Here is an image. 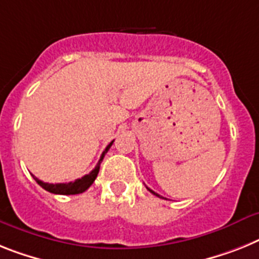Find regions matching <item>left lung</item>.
<instances>
[{
    "instance_id": "8db88e82",
    "label": "left lung",
    "mask_w": 259,
    "mask_h": 259,
    "mask_svg": "<svg viewBox=\"0 0 259 259\" xmlns=\"http://www.w3.org/2000/svg\"><path fill=\"white\" fill-rule=\"evenodd\" d=\"M146 188H147V190H149V191H150V192L153 193V195H155V196H158V197H162V196H160V195H158V193H156V192H154V191H153V190H150L149 187H146ZM162 199H164V197H162Z\"/></svg>"
}]
</instances>
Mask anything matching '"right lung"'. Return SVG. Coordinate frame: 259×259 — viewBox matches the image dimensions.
I'll use <instances>...</instances> for the list:
<instances>
[{
  "instance_id": "obj_1",
  "label": "right lung",
  "mask_w": 259,
  "mask_h": 259,
  "mask_svg": "<svg viewBox=\"0 0 259 259\" xmlns=\"http://www.w3.org/2000/svg\"><path fill=\"white\" fill-rule=\"evenodd\" d=\"M113 142H114V141H112V142H110L109 145L105 147V150H104L103 154H101V156H100V160H99V163H97V166L95 167V168H93V170L91 171L88 175H84V177L80 178V179H76L75 182H69V183L52 184V183H45V182L39 180L38 178H35L34 175H32V178L35 179V182L39 184V186L51 193H56V195H77V193H82L84 191L88 190L89 187L92 186V183L97 178V174H99V171H100V164H101V162H103L104 156H105V154L108 153V150L110 149V146L113 145Z\"/></svg>"
}]
</instances>
